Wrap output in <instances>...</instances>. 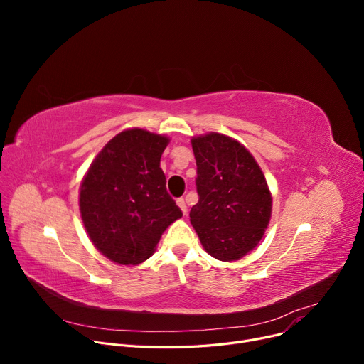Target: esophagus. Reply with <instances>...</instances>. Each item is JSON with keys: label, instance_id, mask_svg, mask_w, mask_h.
Masks as SVG:
<instances>
[{"label": "esophagus", "instance_id": "34e87169", "mask_svg": "<svg viewBox=\"0 0 364 364\" xmlns=\"http://www.w3.org/2000/svg\"><path fill=\"white\" fill-rule=\"evenodd\" d=\"M177 205H178L180 209H181L183 215H184V216H187V204H186L184 198H178V200H177Z\"/></svg>", "mask_w": 364, "mask_h": 364}]
</instances>
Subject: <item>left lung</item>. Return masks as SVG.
Masks as SVG:
<instances>
[{"mask_svg": "<svg viewBox=\"0 0 364 364\" xmlns=\"http://www.w3.org/2000/svg\"><path fill=\"white\" fill-rule=\"evenodd\" d=\"M198 203L190 222L204 250L223 262L239 261L264 237L272 194L253 155L232 136H193Z\"/></svg>", "mask_w": 364, "mask_h": 364, "instance_id": "8db88e82", "label": "left lung"}]
</instances>
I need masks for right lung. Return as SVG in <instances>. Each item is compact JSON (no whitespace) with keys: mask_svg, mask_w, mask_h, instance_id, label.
<instances>
[{"mask_svg":"<svg viewBox=\"0 0 364 364\" xmlns=\"http://www.w3.org/2000/svg\"><path fill=\"white\" fill-rule=\"evenodd\" d=\"M170 138L142 128L117 134L100 149L79 188V209L93 246L119 265H139L183 216L160 168Z\"/></svg>","mask_w":364,"mask_h":364,"instance_id":"1","label":"right lung"}]
</instances>
